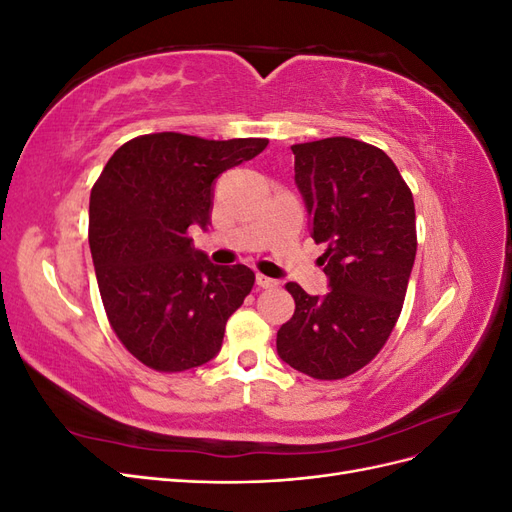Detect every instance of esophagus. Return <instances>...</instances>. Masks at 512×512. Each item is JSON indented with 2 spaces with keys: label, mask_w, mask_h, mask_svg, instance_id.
<instances>
[{
  "label": "esophagus",
  "mask_w": 512,
  "mask_h": 512,
  "mask_svg": "<svg viewBox=\"0 0 512 512\" xmlns=\"http://www.w3.org/2000/svg\"><path fill=\"white\" fill-rule=\"evenodd\" d=\"M256 284L260 288H277V286H280V282L273 280V277H269V275H262V273L256 275Z\"/></svg>",
  "instance_id": "1"
}]
</instances>
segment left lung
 <instances>
[{
  "label": "left lung",
  "mask_w": 512,
  "mask_h": 512,
  "mask_svg": "<svg viewBox=\"0 0 512 512\" xmlns=\"http://www.w3.org/2000/svg\"><path fill=\"white\" fill-rule=\"evenodd\" d=\"M294 181L312 222L331 290H286L294 314L277 331L284 363L316 380H342L382 350L404 307L416 256L414 198L395 162L348 136L299 143Z\"/></svg>",
  "instance_id": "left-lung-1"
}]
</instances>
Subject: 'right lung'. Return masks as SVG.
<instances>
[{"label":"right lung","mask_w":512,"mask_h":512,"mask_svg":"<svg viewBox=\"0 0 512 512\" xmlns=\"http://www.w3.org/2000/svg\"><path fill=\"white\" fill-rule=\"evenodd\" d=\"M267 138L143 134L106 162L89 198V247L108 322L143 365L177 374L209 363L250 294L245 265H213L188 230L209 224L213 181Z\"/></svg>","instance_id":"add662e5"}]
</instances>
